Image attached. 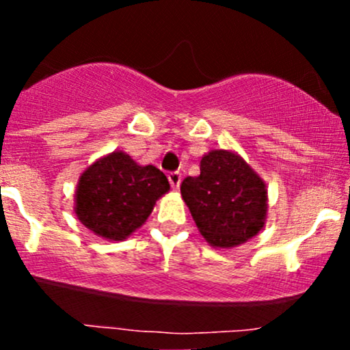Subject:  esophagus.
Returning a JSON list of instances; mask_svg holds the SVG:
<instances>
[{
	"instance_id": "34e87169",
	"label": "esophagus",
	"mask_w": 350,
	"mask_h": 350,
	"mask_svg": "<svg viewBox=\"0 0 350 350\" xmlns=\"http://www.w3.org/2000/svg\"><path fill=\"white\" fill-rule=\"evenodd\" d=\"M167 179H170L172 189H178L180 180H183V176H180L179 171H172V172H170V174H167Z\"/></svg>"
}]
</instances>
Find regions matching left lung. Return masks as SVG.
<instances>
[{"label":"left lung","instance_id":"8db88e82","mask_svg":"<svg viewBox=\"0 0 350 350\" xmlns=\"http://www.w3.org/2000/svg\"><path fill=\"white\" fill-rule=\"evenodd\" d=\"M180 196L200 235L214 248L239 247L267 222V184L232 150L206 152L200 174L183 180Z\"/></svg>","mask_w":350,"mask_h":350}]
</instances>
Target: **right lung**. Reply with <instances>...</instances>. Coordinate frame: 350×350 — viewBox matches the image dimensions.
Wrapping results in <instances>:
<instances>
[{
  "label": "right lung",
  "mask_w": 350,
  "mask_h": 350,
  "mask_svg": "<svg viewBox=\"0 0 350 350\" xmlns=\"http://www.w3.org/2000/svg\"><path fill=\"white\" fill-rule=\"evenodd\" d=\"M166 192L170 183L158 167L142 166L116 150L80 174L74 212L95 235L122 242L146 222L156 200Z\"/></svg>",
  "instance_id": "obj_1"
}]
</instances>
